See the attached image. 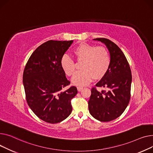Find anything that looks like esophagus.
Masks as SVG:
<instances>
[{"instance_id":"esophagus-1","label":"esophagus","mask_w":153,"mask_h":153,"mask_svg":"<svg viewBox=\"0 0 153 153\" xmlns=\"http://www.w3.org/2000/svg\"><path fill=\"white\" fill-rule=\"evenodd\" d=\"M83 89V87H81V86H78V87H77V89H78V91H81Z\"/></svg>"}]
</instances>
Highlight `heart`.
<instances>
[{
    "mask_svg": "<svg viewBox=\"0 0 153 153\" xmlns=\"http://www.w3.org/2000/svg\"><path fill=\"white\" fill-rule=\"evenodd\" d=\"M73 53L78 62H82L80 66L82 70L72 78L74 85L85 86L93 76L95 79L102 77L110 67V53L104 47L82 43L74 49ZM60 67L66 75L71 76L75 71L76 64L72 58L65 55L60 60Z\"/></svg>",
    "mask_w": 153,
    "mask_h": 153,
    "instance_id": "b5f03b06",
    "label": "heart"
}]
</instances>
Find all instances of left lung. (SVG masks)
<instances>
[{"label": "left lung", "mask_w": 153, "mask_h": 153, "mask_svg": "<svg viewBox=\"0 0 153 153\" xmlns=\"http://www.w3.org/2000/svg\"><path fill=\"white\" fill-rule=\"evenodd\" d=\"M105 44L111 55V65L107 72L91 89L88 101L89 113L101 122L113 120L124 112L130 100L131 72L122 50L111 40L96 38ZM96 87L104 88L101 92Z\"/></svg>", "instance_id": "obj_1"}]
</instances>
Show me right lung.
Instances as JSON below:
<instances>
[{
	"label": "right lung",
	"mask_w": 153,
	"mask_h": 153,
	"mask_svg": "<svg viewBox=\"0 0 153 153\" xmlns=\"http://www.w3.org/2000/svg\"><path fill=\"white\" fill-rule=\"evenodd\" d=\"M74 41L50 40L36 49L25 65L23 83L30 109L42 120L57 123L72 111L71 101L77 88L70 84L60 67V60Z\"/></svg>",
	"instance_id": "1"
}]
</instances>
